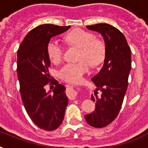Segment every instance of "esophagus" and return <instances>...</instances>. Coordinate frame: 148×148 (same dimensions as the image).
<instances>
[{"mask_svg": "<svg viewBox=\"0 0 148 148\" xmlns=\"http://www.w3.org/2000/svg\"><path fill=\"white\" fill-rule=\"evenodd\" d=\"M67 96L69 97L71 100H74L76 97L77 93L76 91L71 88H67Z\"/></svg>", "mask_w": 148, "mask_h": 148, "instance_id": "34e87169", "label": "esophagus"}]
</instances>
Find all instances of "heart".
Segmentation results:
<instances>
[{
  "mask_svg": "<svg viewBox=\"0 0 148 148\" xmlns=\"http://www.w3.org/2000/svg\"><path fill=\"white\" fill-rule=\"evenodd\" d=\"M64 40L71 47L79 48L76 60L67 63L58 71L60 79L67 82H77L88 71L89 65L96 66L102 61L105 55V45L103 40L95 38L94 34L82 29H75L67 33ZM64 48L55 40L47 45V53L51 62H60L63 58Z\"/></svg>",
  "mask_w": 148,
  "mask_h": 148,
  "instance_id": "b5f03b06",
  "label": "heart"
}]
</instances>
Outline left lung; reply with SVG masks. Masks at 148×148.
Returning a JSON list of instances; mask_svg holds the SVG:
<instances>
[{"mask_svg": "<svg viewBox=\"0 0 148 148\" xmlns=\"http://www.w3.org/2000/svg\"><path fill=\"white\" fill-rule=\"evenodd\" d=\"M87 28L99 32L105 42L103 66L91 78L97 86L96 90L102 94L98 97L95 91V96H91L92 101L96 102V108L84 116L89 125L101 128L110 124L121 110L131 69V49L124 34L110 24L88 25Z\"/></svg>", "mask_w": 148, "mask_h": 148, "instance_id": "obj_1", "label": "left lung"}]
</instances>
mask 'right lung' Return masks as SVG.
Here are the masks:
<instances>
[{"mask_svg":"<svg viewBox=\"0 0 148 148\" xmlns=\"http://www.w3.org/2000/svg\"><path fill=\"white\" fill-rule=\"evenodd\" d=\"M69 28L41 24L25 36L17 51V72L22 102L31 121L45 131H53L61 124L68 102L64 86L51 79L47 45L52 37ZM47 84L56 85L52 92L46 90Z\"/></svg>","mask_w":148,"mask_h":148,"instance_id":"obj_1","label":"right lung"}]
</instances>
